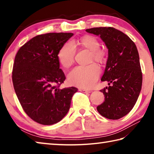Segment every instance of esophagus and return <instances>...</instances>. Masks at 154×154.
Wrapping results in <instances>:
<instances>
[{
	"label": "esophagus",
	"instance_id": "obj_1",
	"mask_svg": "<svg viewBox=\"0 0 154 154\" xmlns=\"http://www.w3.org/2000/svg\"><path fill=\"white\" fill-rule=\"evenodd\" d=\"M79 90L80 91V92H83V93H86V94H88V93H90L91 92L90 91L87 90H84V89H79Z\"/></svg>",
	"mask_w": 154,
	"mask_h": 154
}]
</instances>
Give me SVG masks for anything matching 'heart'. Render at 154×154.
<instances>
[{
	"mask_svg": "<svg viewBox=\"0 0 154 154\" xmlns=\"http://www.w3.org/2000/svg\"><path fill=\"white\" fill-rule=\"evenodd\" d=\"M79 45L90 50L92 54L91 60L103 64L106 61V52L100 48V43L95 36L87 35L79 41ZM76 48L72 41H68L61 47L58 51L57 58L59 63L65 69H68L73 64ZM100 68L94 63L86 66L75 67L70 72L68 76L69 83L72 85L80 88H92L100 75Z\"/></svg>",
	"mask_w": 154,
	"mask_h": 154,
	"instance_id": "heart-1",
	"label": "heart"
}]
</instances>
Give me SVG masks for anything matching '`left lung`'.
Returning a JSON list of instances; mask_svg holds the SVG:
<instances>
[{
	"mask_svg": "<svg viewBox=\"0 0 154 154\" xmlns=\"http://www.w3.org/2000/svg\"><path fill=\"white\" fill-rule=\"evenodd\" d=\"M85 30L100 36L108 49V59L101 81H107L109 86L100 90L105 95V101L97 106V111L106 118L118 119L132 110L141 90L143 76L136 45L129 36L114 28Z\"/></svg>",
	"mask_w": 154,
	"mask_h": 154,
	"instance_id": "left-lung-1",
	"label": "left lung"
}]
</instances>
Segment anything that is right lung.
I'll return each mask as SVG.
<instances>
[{
	"mask_svg": "<svg viewBox=\"0 0 154 154\" xmlns=\"http://www.w3.org/2000/svg\"><path fill=\"white\" fill-rule=\"evenodd\" d=\"M72 33L50 32L35 36L21 47L15 57L12 80L23 109L43 125L58 123L66 116L75 87L60 89L66 79L57 55Z\"/></svg>",
	"mask_w": 154,
	"mask_h": 154,
	"instance_id": "add662e5",
	"label": "right lung"
}]
</instances>
